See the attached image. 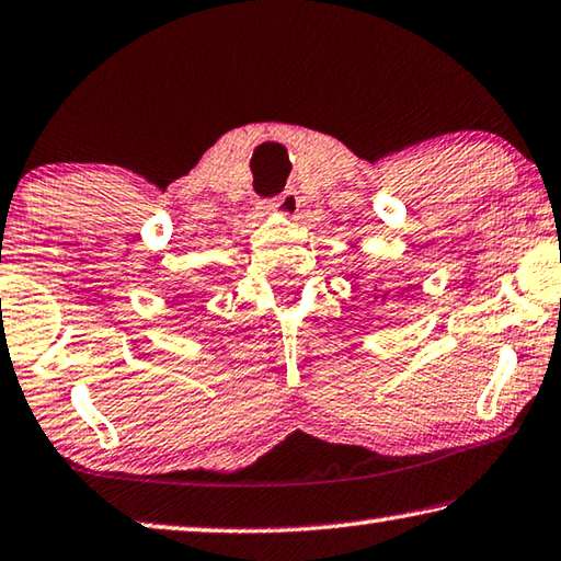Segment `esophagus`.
Listing matches in <instances>:
<instances>
[{
    "instance_id": "obj_1",
    "label": "esophagus",
    "mask_w": 561,
    "mask_h": 561,
    "mask_svg": "<svg viewBox=\"0 0 561 561\" xmlns=\"http://www.w3.org/2000/svg\"><path fill=\"white\" fill-rule=\"evenodd\" d=\"M299 202H301L299 194L295 190H287V192H282L277 199L270 202V209L277 211L282 219H297L299 207H301Z\"/></svg>"
}]
</instances>
